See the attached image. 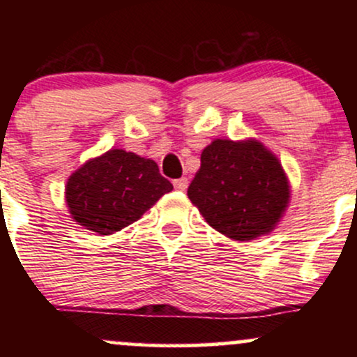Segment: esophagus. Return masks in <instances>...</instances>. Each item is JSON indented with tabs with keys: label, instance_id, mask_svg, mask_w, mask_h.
<instances>
[{
	"label": "esophagus",
	"instance_id": "34e87169",
	"mask_svg": "<svg viewBox=\"0 0 357 357\" xmlns=\"http://www.w3.org/2000/svg\"><path fill=\"white\" fill-rule=\"evenodd\" d=\"M173 184H174V188H176V190H178V191H186V188H188V179H186V178L174 179Z\"/></svg>",
	"mask_w": 357,
	"mask_h": 357
}]
</instances>
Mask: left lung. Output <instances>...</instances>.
Listing matches in <instances>:
<instances>
[{
    "label": "left lung",
    "instance_id": "left-lung-1",
    "mask_svg": "<svg viewBox=\"0 0 357 357\" xmlns=\"http://www.w3.org/2000/svg\"><path fill=\"white\" fill-rule=\"evenodd\" d=\"M188 198L216 231L245 241L277 227L290 186L280 161L261 142L216 139L203 149Z\"/></svg>",
    "mask_w": 357,
    "mask_h": 357
}]
</instances>
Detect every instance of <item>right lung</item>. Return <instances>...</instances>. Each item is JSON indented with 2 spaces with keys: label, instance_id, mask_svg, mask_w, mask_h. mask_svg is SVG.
<instances>
[{
  "label": "right lung",
  "instance_id": "1",
  "mask_svg": "<svg viewBox=\"0 0 357 357\" xmlns=\"http://www.w3.org/2000/svg\"><path fill=\"white\" fill-rule=\"evenodd\" d=\"M169 191L173 184L162 178L153 159L110 149L68 178L65 199L77 225L110 235L137 221Z\"/></svg>",
  "mask_w": 357,
  "mask_h": 357
}]
</instances>
